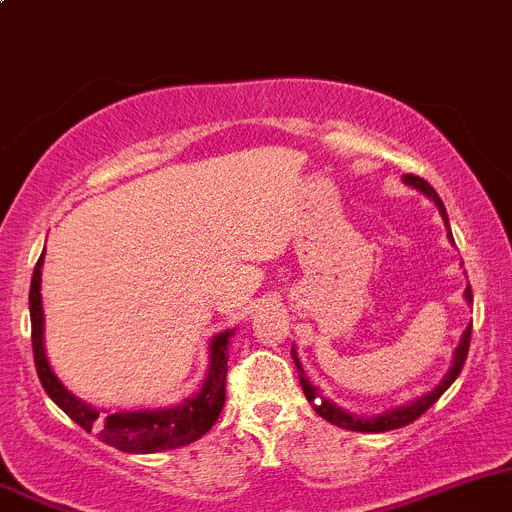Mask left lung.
<instances>
[{
    "label": "left lung",
    "instance_id": "left-lung-1",
    "mask_svg": "<svg viewBox=\"0 0 512 512\" xmlns=\"http://www.w3.org/2000/svg\"><path fill=\"white\" fill-rule=\"evenodd\" d=\"M405 183H407V186L417 188V191H422V193H425V196H430L432 201H435V206L440 208V213H442V218H445L447 228H450V221H447V211H445V206H442V201H440V196H437L435 188H432L430 183H427V180H422L420 175H412V173L405 175ZM447 236L452 238V233H447ZM465 299L472 301L470 286H467V289H465ZM470 329H472V326H467L465 334H462V339H460V344H457L455 357H452L450 372L445 374V379H442V382L437 384V387L432 389V392L422 394V397H417L415 402H410V405L394 407V410L384 412V415H377V417H354V415H349V412H344L342 407L332 405L329 399L319 397V392H316L314 384H311L309 379H306V374H304V369H301V362H299V357H296L294 349H291V354H294V364H296V369H299L301 387H304L306 399H309L311 405H314L316 415L324 417V420L332 422V425L344 427V430H352V432H389V430H397V427L410 425V422H415L417 417L425 415V412L430 410L432 405H435L437 399H440L442 394H445V389L450 387L452 382H455L457 374H460L462 367H465L467 349H470Z\"/></svg>",
    "mask_w": 512,
    "mask_h": 512
}]
</instances>
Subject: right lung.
Segmentation results:
<instances>
[{"label":"right lung","instance_id":"right-lung-1","mask_svg":"<svg viewBox=\"0 0 512 512\" xmlns=\"http://www.w3.org/2000/svg\"><path fill=\"white\" fill-rule=\"evenodd\" d=\"M42 261L40 256L29 286V316H32V352L37 377L50 399L85 432H95L105 445L118 447L123 452L148 455V452L175 450V447L191 445L193 440L206 435L216 425L223 405H226V372H228V342L233 329L221 332L211 342V369L203 382L201 392L188 397L183 405L168 410H138L100 415V410L85 405L75 394L65 389V384L52 372L45 354V311H42Z\"/></svg>","mask_w":512,"mask_h":512}]
</instances>
